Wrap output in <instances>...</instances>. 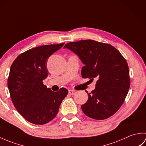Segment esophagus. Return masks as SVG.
<instances>
[{"label":"esophagus","mask_w":146,"mask_h":146,"mask_svg":"<svg viewBox=\"0 0 146 146\" xmlns=\"http://www.w3.org/2000/svg\"><path fill=\"white\" fill-rule=\"evenodd\" d=\"M68 92H69V94L70 95H74L75 94V92L72 90H70L69 91H68Z\"/></svg>","instance_id":"obj_1"}]
</instances>
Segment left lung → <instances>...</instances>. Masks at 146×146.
Returning <instances> with one entry per match:
<instances>
[{
	"label": "left lung",
	"instance_id": "1",
	"mask_svg": "<svg viewBox=\"0 0 146 146\" xmlns=\"http://www.w3.org/2000/svg\"><path fill=\"white\" fill-rule=\"evenodd\" d=\"M79 57L84 66L83 78L97 80L96 87L81 106L86 116L96 120L111 117L124 102L130 88L127 63L120 52L110 44L94 40H82L64 46Z\"/></svg>",
	"mask_w": 146,
	"mask_h": 146
}]
</instances>
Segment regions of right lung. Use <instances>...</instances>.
Listing matches in <instances>:
<instances>
[{"mask_svg": "<svg viewBox=\"0 0 146 146\" xmlns=\"http://www.w3.org/2000/svg\"><path fill=\"white\" fill-rule=\"evenodd\" d=\"M64 43L32 48L16 58L7 81L12 103L22 116L37 125L48 123L56 116L68 90L54 92L43 85L47 78L48 58Z\"/></svg>", "mask_w": 146, "mask_h": 146, "instance_id": "add662e5", "label": "right lung"}]
</instances>
